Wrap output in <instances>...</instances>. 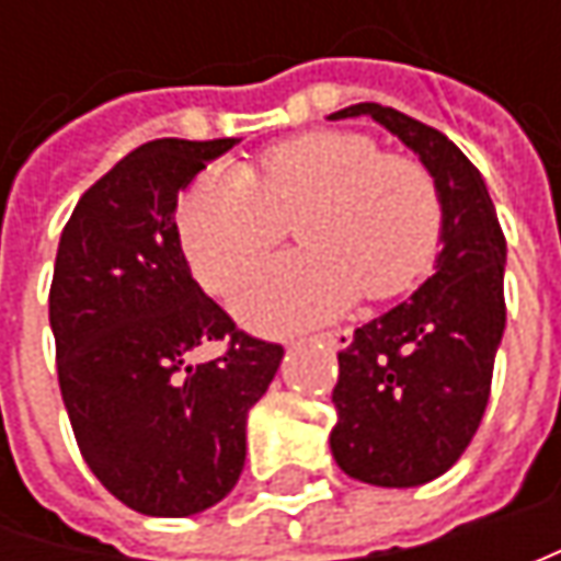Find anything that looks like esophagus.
<instances>
[{
  "label": "esophagus",
  "mask_w": 561,
  "mask_h": 561,
  "mask_svg": "<svg viewBox=\"0 0 561 561\" xmlns=\"http://www.w3.org/2000/svg\"><path fill=\"white\" fill-rule=\"evenodd\" d=\"M318 340H324V343H331L334 350H346L350 343H353V331H346V328H334V331H321Z\"/></svg>",
  "instance_id": "1"
}]
</instances>
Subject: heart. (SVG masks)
I'll use <instances>...</instances> for the list:
<instances>
[{"label":"heart","instance_id":"1","mask_svg":"<svg viewBox=\"0 0 561 561\" xmlns=\"http://www.w3.org/2000/svg\"><path fill=\"white\" fill-rule=\"evenodd\" d=\"M302 252L249 271L233 309L265 331L343 312L358 293L390 299L431 268L443 233L434 174L356 130H312L265 149L252 168H215L186 186L178 230L199 284L225 293L287 237Z\"/></svg>","mask_w":561,"mask_h":561}]
</instances>
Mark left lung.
Instances as JSON below:
<instances>
[{
	"label": "left lung",
	"mask_w": 561,
	"mask_h": 561,
	"mask_svg": "<svg viewBox=\"0 0 561 561\" xmlns=\"http://www.w3.org/2000/svg\"><path fill=\"white\" fill-rule=\"evenodd\" d=\"M371 115L434 174L443 249L434 274L336 353V465L365 484L419 486L459 462L484 419L506 328V237L484 178L440 130L358 102L331 118Z\"/></svg>",
	"instance_id": "obj_1"
}]
</instances>
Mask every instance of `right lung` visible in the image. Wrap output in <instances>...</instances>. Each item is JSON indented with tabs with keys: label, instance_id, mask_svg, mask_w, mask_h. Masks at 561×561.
I'll return each instance as SVG.
<instances>
[{
	"label": "right lung",
	"instance_id": "right-lung-1",
	"mask_svg": "<svg viewBox=\"0 0 561 561\" xmlns=\"http://www.w3.org/2000/svg\"><path fill=\"white\" fill-rule=\"evenodd\" d=\"M225 140H152L90 186L49 287L58 387L83 462L124 506L184 518L221 503L247 462V415L284 358L193 280L178 196ZM226 353L193 366L199 345Z\"/></svg>",
	"mask_w": 561,
	"mask_h": 561
}]
</instances>
